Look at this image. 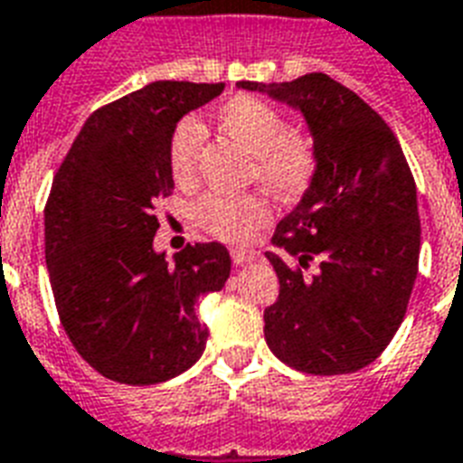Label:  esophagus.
Listing matches in <instances>:
<instances>
[{
	"instance_id": "1",
	"label": "esophagus",
	"mask_w": 463,
	"mask_h": 463,
	"mask_svg": "<svg viewBox=\"0 0 463 463\" xmlns=\"http://www.w3.org/2000/svg\"><path fill=\"white\" fill-rule=\"evenodd\" d=\"M251 259H254V251H249V249H232V261L236 266L249 264Z\"/></svg>"
}]
</instances>
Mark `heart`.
I'll return each mask as SVG.
<instances>
[{"mask_svg":"<svg viewBox=\"0 0 463 463\" xmlns=\"http://www.w3.org/2000/svg\"><path fill=\"white\" fill-rule=\"evenodd\" d=\"M214 125L229 140L254 155V177L273 197L298 199L318 175V153L306 135L293 133L279 108L264 98L234 96L214 113ZM202 128L194 120H182L170 135L167 165L175 184L190 187L197 180ZM194 219L207 234L227 244H246L266 222L271 209L256 194H207L197 202Z\"/></svg>","mask_w":463,"mask_h":463,"instance_id":"obj_1","label":"heart"}]
</instances>
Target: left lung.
I'll list each match as a JSON object with an SVG mask.
<instances>
[{
  "label": "left lung",
  "instance_id": "left-lung-1",
  "mask_svg": "<svg viewBox=\"0 0 463 463\" xmlns=\"http://www.w3.org/2000/svg\"><path fill=\"white\" fill-rule=\"evenodd\" d=\"M308 120L318 175L266 251L281 291L264 310L271 353L308 374H345L390 345L420 269L414 177L392 128L326 73L239 80Z\"/></svg>",
  "mask_w": 463,
  "mask_h": 463
}]
</instances>
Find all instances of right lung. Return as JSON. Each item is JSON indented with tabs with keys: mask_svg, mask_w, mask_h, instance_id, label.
Listing matches in <instances>:
<instances>
[{
	"mask_svg": "<svg viewBox=\"0 0 463 463\" xmlns=\"http://www.w3.org/2000/svg\"><path fill=\"white\" fill-rule=\"evenodd\" d=\"M222 90L155 80L98 108L53 177L43 209L53 301L79 355L113 383H165L207 345L194 306L224 288L227 246L187 244L165 261L153 239L157 207L175 190L172 130Z\"/></svg>",
	"mask_w": 463,
	"mask_h": 463,
	"instance_id": "add662e5",
	"label": "right lung"
}]
</instances>
